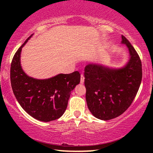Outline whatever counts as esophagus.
Masks as SVG:
<instances>
[{
  "label": "esophagus",
  "mask_w": 153,
  "mask_h": 153,
  "mask_svg": "<svg viewBox=\"0 0 153 153\" xmlns=\"http://www.w3.org/2000/svg\"><path fill=\"white\" fill-rule=\"evenodd\" d=\"M83 76H81V83H83Z\"/></svg>",
  "instance_id": "esophagus-1"
}]
</instances>
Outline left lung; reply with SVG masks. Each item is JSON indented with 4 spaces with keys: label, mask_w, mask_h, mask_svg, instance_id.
Returning <instances> with one entry per match:
<instances>
[{
    "label": "left lung",
    "mask_w": 153,
    "mask_h": 153,
    "mask_svg": "<svg viewBox=\"0 0 153 153\" xmlns=\"http://www.w3.org/2000/svg\"><path fill=\"white\" fill-rule=\"evenodd\" d=\"M29 37L19 48L12 58L10 81L16 99L27 114L43 122L55 120L62 116L68 106L71 91L80 83L78 71L59 74L46 79L27 75L21 66V52Z\"/></svg>",
    "instance_id": "8db88e82"
}]
</instances>
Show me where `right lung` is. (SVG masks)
<instances>
[{
    "label": "right lung",
    "mask_w": 153,
    "mask_h": 153,
    "mask_svg": "<svg viewBox=\"0 0 153 153\" xmlns=\"http://www.w3.org/2000/svg\"><path fill=\"white\" fill-rule=\"evenodd\" d=\"M129 60L124 68L112 69L91 63L84 70L85 99L94 116L108 120L123 114L132 103L142 79V65L134 48L126 38Z\"/></svg>",
    "instance_id": "right-lung-1"
}]
</instances>
